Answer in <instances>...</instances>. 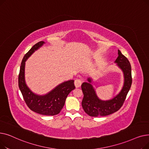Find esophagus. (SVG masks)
Wrapping results in <instances>:
<instances>
[{
  "label": "esophagus",
  "mask_w": 149,
  "mask_h": 149,
  "mask_svg": "<svg viewBox=\"0 0 149 149\" xmlns=\"http://www.w3.org/2000/svg\"><path fill=\"white\" fill-rule=\"evenodd\" d=\"M81 81L80 80H79V79H77L75 80L74 81V84H75V86L76 88H79L81 86Z\"/></svg>",
  "instance_id": "1"
}]
</instances>
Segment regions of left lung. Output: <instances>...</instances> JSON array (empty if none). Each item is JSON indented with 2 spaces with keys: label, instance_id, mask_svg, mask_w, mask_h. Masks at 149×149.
<instances>
[{
  "label": "left lung",
  "instance_id": "1",
  "mask_svg": "<svg viewBox=\"0 0 149 149\" xmlns=\"http://www.w3.org/2000/svg\"><path fill=\"white\" fill-rule=\"evenodd\" d=\"M118 54L115 63L124 74V84L118 94L111 100H102L98 97L92 85L91 78H88V82H84L81 84L84 95L81 105L84 112L91 116H106L118 111L126 100L132 82L131 66L128 59L120 50L118 51Z\"/></svg>",
  "mask_w": 149,
  "mask_h": 149
}]
</instances>
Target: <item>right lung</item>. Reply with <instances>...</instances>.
Listing matches in <instances>:
<instances>
[{
    "label": "right lung",
    "instance_id": "1",
    "mask_svg": "<svg viewBox=\"0 0 149 149\" xmlns=\"http://www.w3.org/2000/svg\"><path fill=\"white\" fill-rule=\"evenodd\" d=\"M45 43L43 41L38 42L25 55L20 68L19 87L26 104L31 111L43 115L53 116L60 112L69 93L75 87L74 83V80H68L58 84L43 95L36 94L28 87L25 79V61L35 51L40 48Z\"/></svg>",
    "mask_w": 149,
    "mask_h": 149
}]
</instances>
